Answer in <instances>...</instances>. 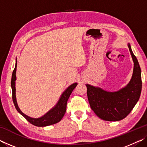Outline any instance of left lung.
<instances>
[{
  "instance_id": "left-lung-1",
  "label": "left lung",
  "mask_w": 147,
  "mask_h": 147,
  "mask_svg": "<svg viewBox=\"0 0 147 147\" xmlns=\"http://www.w3.org/2000/svg\"><path fill=\"white\" fill-rule=\"evenodd\" d=\"M134 66L133 75L125 88L108 92L86 84L87 94L91 108L99 118L107 121H118L126 117L139 100L142 88L141 68L136 56L128 45Z\"/></svg>"
}]
</instances>
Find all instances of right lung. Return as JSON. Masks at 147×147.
Returning <instances> with one entry per match:
<instances>
[{
  "instance_id": "add662e5",
  "label": "right lung",
  "mask_w": 147,
  "mask_h": 147,
  "mask_svg": "<svg viewBox=\"0 0 147 147\" xmlns=\"http://www.w3.org/2000/svg\"><path fill=\"white\" fill-rule=\"evenodd\" d=\"M17 62L16 61V67L12 73L11 76V86L12 89V99H13V104L15 107L18 112L23 115L24 118H25L27 121L30 122L31 124H34V125L36 126H46L52 125V124H56L61 120L63 118L65 113L66 111V108H67V100L70 96L71 94L73 92V89L76 88L77 86V83L73 84L71 85L69 88L65 91L63 94H61V96L60 99H59L58 104H56L55 107L50 110L48 113H47L45 115H43L42 117L38 118V119H34L31 118L30 117L27 116L25 114H24L22 111L20 110L19 108L18 107L16 100V69H17Z\"/></svg>"
}]
</instances>
